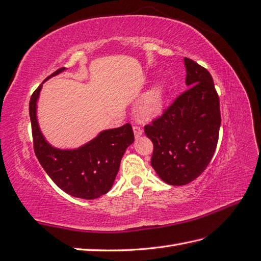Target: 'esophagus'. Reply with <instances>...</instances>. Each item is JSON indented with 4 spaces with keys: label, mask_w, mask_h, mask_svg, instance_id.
Here are the masks:
<instances>
[{
    "label": "esophagus",
    "mask_w": 261,
    "mask_h": 261,
    "mask_svg": "<svg viewBox=\"0 0 261 261\" xmlns=\"http://www.w3.org/2000/svg\"><path fill=\"white\" fill-rule=\"evenodd\" d=\"M134 132H135V137L139 138L142 135V129L139 125H134Z\"/></svg>",
    "instance_id": "1"
}]
</instances>
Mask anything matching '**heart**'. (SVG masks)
Here are the masks:
<instances>
[{
  "mask_svg": "<svg viewBox=\"0 0 261 261\" xmlns=\"http://www.w3.org/2000/svg\"><path fill=\"white\" fill-rule=\"evenodd\" d=\"M166 97V88L163 84H157L148 91L141 100L140 111L145 117H154L161 113L164 106Z\"/></svg>",
  "mask_w": 261,
  "mask_h": 261,
  "instance_id": "b5f03b06",
  "label": "heart"
}]
</instances>
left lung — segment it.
<instances>
[{
  "label": "left lung",
  "mask_w": 261,
  "mask_h": 261,
  "mask_svg": "<svg viewBox=\"0 0 261 261\" xmlns=\"http://www.w3.org/2000/svg\"><path fill=\"white\" fill-rule=\"evenodd\" d=\"M189 88L144 130L154 145L151 166L163 181L185 186L206 170L216 150L221 110L208 70L185 58Z\"/></svg>",
  "instance_id": "8db88e82"
}]
</instances>
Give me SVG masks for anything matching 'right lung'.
I'll use <instances>...</instances> for the list:
<instances>
[{
    "label": "right lung",
    "mask_w": 261,
    "mask_h": 261,
    "mask_svg": "<svg viewBox=\"0 0 261 261\" xmlns=\"http://www.w3.org/2000/svg\"><path fill=\"white\" fill-rule=\"evenodd\" d=\"M63 70H56L46 79ZM40 88L42 85L34 91L29 101L34 151L40 165L55 185L71 196L96 199L105 195L113 186L125 149L135 141L131 124L100 132L94 140L78 149H56L46 142L36 119Z\"/></svg>",
    "instance_id": "right-lung-1"
}]
</instances>
